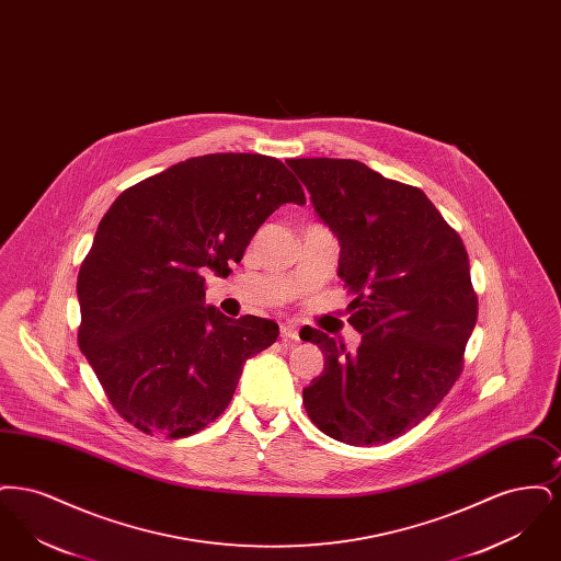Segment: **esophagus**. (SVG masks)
<instances>
[{
  "mask_svg": "<svg viewBox=\"0 0 561 561\" xmlns=\"http://www.w3.org/2000/svg\"><path fill=\"white\" fill-rule=\"evenodd\" d=\"M279 334H282V339H286V341H298V328H296L294 323H290V321L282 323Z\"/></svg>",
  "mask_w": 561,
  "mask_h": 561,
  "instance_id": "esophagus-1",
  "label": "esophagus"
}]
</instances>
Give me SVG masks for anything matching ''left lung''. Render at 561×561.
Listing matches in <instances>:
<instances>
[{"label": "left lung", "instance_id": "8db88e82", "mask_svg": "<svg viewBox=\"0 0 561 561\" xmlns=\"http://www.w3.org/2000/svg\"><path fill=\"white\" fill-rule=\"evenodd\" d=\"M341 243L339 275L355 298L347 351L320 330L323 373L302 389L316 427L348 446L387 444L416 427L448 396L478 321L462 240L421 188L366 163L288 160Z\"/></svg>", "mask_w": 561, "mask_h": 561}]
</instances>
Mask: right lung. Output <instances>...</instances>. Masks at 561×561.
Segmentation results:
<instances>
[{
	"instance_id": "obj_1",
	"label": "right lung",
	"mask_w": 561,
	"mask_h": 561,
	"mask_svg": "<svg viewBox=\"0 0 561 561\" xmlns=\"http://www.w3.org/2000/svg\"><path fill=\"white\" fill-rule=\"evenodd\" d=\"M290 202L305 204V193L282 161L213 153L111 204L78 275V341L124 421L176 439L225 412L245 359L279 328L206 305L204 273L240 263L259 227Z\"/></svg>"
}]
</instances>
